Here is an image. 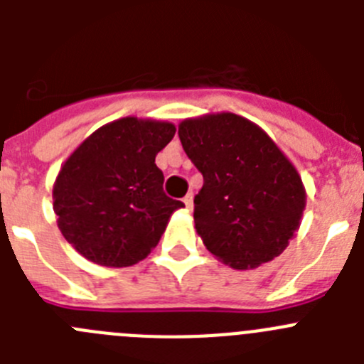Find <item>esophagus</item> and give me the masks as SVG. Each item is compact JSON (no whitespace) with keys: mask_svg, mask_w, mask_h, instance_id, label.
Wrapping results in <instances>:
<instances>
[{"mask_svg":"<svg viewBox=\"0 0 364 364\" xmlns=\"http://www.w3.org/2000/svg\"><path fill=\"white\" fill-rule=\"evenodd\" d=\"M184 204H186V208H188V210H191V208H193V193H188V195H186Z\"/></svg>","mask_w":364,"mask_h":364,"instance_id":"1","label":"esophagus"}]
</instances>
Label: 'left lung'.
Listing matches in <instances>:
<instances>
[{"label": "left lung", "mask_w": 364, "mask_h": 364, "mask_svg": "<svg viewBox=\"0 0 364 364\" xmlns=\"http://www.w3.org/2000/svg\"><path fill=\"white\" fill-rule=\"evenodd\" d=\"M186 154L204 176L195 228L231 268L264 264L286 250L301 224V176L259 125L231 112L180 124Z\"/></svg>", "instance_id": "1"}]
</instances>
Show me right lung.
Instances as JSON below:
<instances>
[{"label":"right lung","mask_w":364,"mask_h":364,"mask_svg":"<svg viewBox=\"0 0 364 364\" xmlns=\"http://www.w3.org/2000/svg\"><path fill=\"white\" fill-rule=\"evenodd\" d=\"M175 136L167 122L120 118L74 151L54 184L58 228L96 264L124 268L146 259L182 202L164 193L154 159Z\"/></svg>","instance_id":"right-lung-1"}]
</instances>
